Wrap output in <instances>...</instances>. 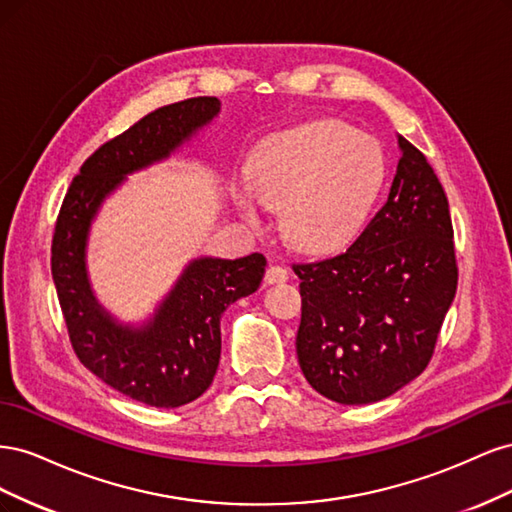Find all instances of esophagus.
Returning <instances> with one entry per match:
<instances>
[{
  "mask_svg": "<svg viewBox=\"0 0 512 512\" xmlns=\"http://www.w3.org/2000/svg\"><path fill=\"white\" fill-rule=\"evenodd\" d=\"M288 277H290V273H288L286 267L271 265V267L267 269V273H265V282H267V284H282V282L288 280Z\"/></svg>",
  "mask_w": 512,
  "mask_h": 512,
  "instance_id": "obj_1",
  "label": "esophagus"
}]
</instances>
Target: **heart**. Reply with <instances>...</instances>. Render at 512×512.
<instances>
[{
	"label": "heart",
	"instance_id": "b5f03b06",
	"mask_svg": "<svg viewBox=\"0 0 512 512\" xmlns=\"http://www.w3.org/2000/svg\"><path fill=\"white\" fill-rule=\"evenodd\" d=\"M386 175L376 141L348 123L318 119L265 138L247 160V188L269 211H284V232L303 252L342 250L361 235ZM243 220L262 224L247 196Z\"/></svg>",
	"mask_w": 512,
	"mask_h": 512
}]
</instances>
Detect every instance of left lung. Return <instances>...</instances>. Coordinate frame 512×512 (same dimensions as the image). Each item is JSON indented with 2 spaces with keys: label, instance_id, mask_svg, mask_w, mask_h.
Masks as SVG:
<instances>
[{
  "label": "left lung",
  "instance_id": "left-lung-1",
  "mask_svg": "<svg viewBox=\"0 0 512 512\" xmlns=\"http://www.w3.org/2000/svg\"><path fill=\"white\" fill-rule=\"evenodd\" d=\"M389 198L346 252L292 265L305 380L344 406L374 404L423 374L457 292L448 200L427 158L397 136Z\"/></svg>",
  "mask_w": 512,
  "mask_h": 512
}]
</instances>
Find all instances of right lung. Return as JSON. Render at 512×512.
Segmentation results:
<instances>
[{"instance_id": "1", "label": "right lung", "mask_w": 512, "mask_h": 512, "mask_svg": "<svg viewBox=\"0 0 512 512\" xmlns=\"http://www.w3.org/2000/svg\"><path fill=\"white\" fill-rule=\"evenodd\" d=\"M220 113V100L190 98L158 108L85 160L61 205L51 271L72 348L102 382L153 408L203 395L220 365V318L258 290L267 260L194 258L143 324H123L96 299L87 273L91 222L128 175L166 160Z\"/></svg>"}]
</instances>
